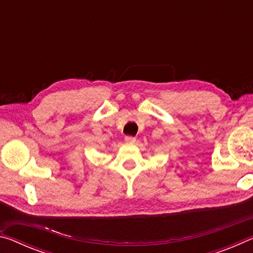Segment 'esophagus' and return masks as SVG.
Returning a JSON list of instances; mask_svg holds the SVG:
<instances>
[{
    "label": "esophagus",
    "instance_id": "1",
    "mask_svg": "<svg viewBox=\"0 0 253 253\" xmlns=\"http://www.w3.org/2000/svg\"><path fill=\"white\" fill-rule=\"evenodd\" d=\"M135 140H136V138H135L134 136H126L125 137V142L127 144H134Z\"/></svg>",
    "mask_w": 253,
    "mask_h": 253
}]
</instances>
